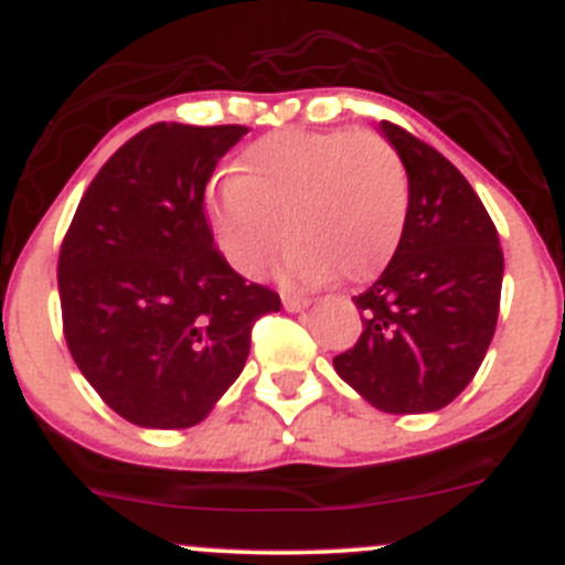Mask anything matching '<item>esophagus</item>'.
Here are the masks:
<instances>
[{"instance_id": "esophagus-1", "label": "esophagus", "mask_w": 565, "mask_h": 565, "mask_svg": "<svg viewBox=\"0 0 565 565\" xmlns=\"http://www.w3.org/2000/svg\"><path fill=\"white\" fill-rule=\"evenodd\" d=\"M311 300L303 295H284V309L287 311H303Z\"/></svg>"}]
</instances>
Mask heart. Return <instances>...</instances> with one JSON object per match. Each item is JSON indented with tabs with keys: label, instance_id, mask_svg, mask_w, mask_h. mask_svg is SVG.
I'll return each mask as SVG.
<instances>
[{
	"label": "heart",
	"instance_id": "obj_1",
	"mask_svg": "<svg viewBox=\"0 0 565 565\" xmlns=\"http://www.w3.org/2000/svg\"><path fill=\"white\" fill-rule=\"evenodd\" d=\"M408 204V171L375 131H273L206 190L217 248L243 276H259L292 237L281 259L289 284L375 276L403 239Z\"/></svg>",
	"mask_w": 565,
	"mask_h": 565
}]
</instances>
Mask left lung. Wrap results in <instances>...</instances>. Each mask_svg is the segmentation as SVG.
Segmentation results:
<instances>
[{
  "label": "left lung",
  "instance_id": "1",
  "mask_svg": "<svg viewBox=\"0 0 565 565\" xmlns=\"http://www.w3.org/2000/svg\"><path fill=\"white\" fill-rule=\"evenodd\" d=\"M411 184L392 262L355 300L361 337L333 370L386 414L450 405L489 350L500 315L502 248L472 184L403 126L381 120Z\"/></svg>",
  "mask_w": 565,
  "mask_h": 565
}]
</instances>
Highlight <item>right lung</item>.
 I'll list each match as a JSON object with an SVG mask.
<instances>
[{
    "label": "right lung",
    "mask_w": 565,
    "mask_h": 565,
    "mask_svg": "<svg viewBox=\"0 0 565 565\" xmlns=\"http://www.w3.org/2000/svg\"><path fill=\"white\" fill-rule=\"evenodd\" d=\"M248 126L154 124L82 195L60 245L71 355L98 397L140 428H193L243 372L250 328L281 298L232 270L204 190Z\"/></svg>",
    "instance_id": "right-lung-1"
}]
</instances>
